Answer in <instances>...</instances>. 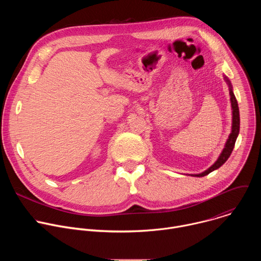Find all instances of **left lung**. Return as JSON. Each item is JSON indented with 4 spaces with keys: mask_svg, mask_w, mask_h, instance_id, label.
Returning a JSON list of instances; mask_svg holds the SVG:
<instances>
[{
    "mask_svg": "<svg viewBox=\"0 0 261 261\" xmlns=\"http://www.w3.org/2000/svg\"><path fill=\"white\" fill-rule=\"evenodd\" d=\"M224 79L228 85V88H229V95H230V103H231V115H232V123H231V132L225 142V145H224V148H223L221 154L219 155L218 159L216 160V162L210 166L206 170L200 172V173H196V174H190L192 176H204L208 173H211L212 171L218 169L219 167H221L223 164H224L227 159L229 158L230 154L232 153V150L234 147V143H236V140L239 136V133H240V109H239V105H238V101L236 99V96L233 94V89H232V85L230 83V81L228 80L227 76L224 75Z\"/></svg>",
    "mask_w": 261,
    "mask_h": 261,
    "instance_id": "obj_1",
    "label": "left lung"
}]
</instances>
